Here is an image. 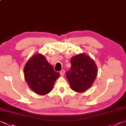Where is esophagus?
<instances>
[{
	"label": "esophagus",
	"mask_w": 126,
	"mask_h": 126,
	"mask_svg": "<svg viewBox=\"0 0 126 126\" xmlns=\"http://www.w3.org/2000/svg\"><path fill=\"white\" fill-rule=\"evenodd\" d=\"M64 73H65V70H62L61 71H60V74L61 76H63L64 75Z\"/></svg>",
	"instance_id": "esophagus-1"
}]
</instances>
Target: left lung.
<instances>
[{"label": "left lung", "instance_id": "left-lung-1", "mask_svg": "<svg viewBox=\"0 0 126 126\" xmlns=\"http://www.w3.org/2000/svg\"><path fill=\"white\" fill-rule=\"evenodd\" d=\"M71 68L66 73L70 87L76 92L82 93L91 87L98 71L94 61L90 56L80 53L71 60Z\"/></svg>", "mask_w": 126, "mask_h": 126}]
</instances>
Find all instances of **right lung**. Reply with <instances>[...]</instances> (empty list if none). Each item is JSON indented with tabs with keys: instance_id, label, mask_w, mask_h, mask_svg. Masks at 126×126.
<instances>
[{
	"instance_id": "1",
	"label": "right lung",
	"mask_w": 126,
	"mask_h": 126,
	"mask_svg": "<svg viewBox=\"0 0 126 126\" xmlns=\"http://www.w3.org/2000/svg\"><path fill=\"white\" fill-rule=\"evenodd\" d=\"M24 78L32 91L45 95L52 91L60 74L53 70L44 56L37 53L29 58L24 68Z\"/></svg>"
}]
</instances>
